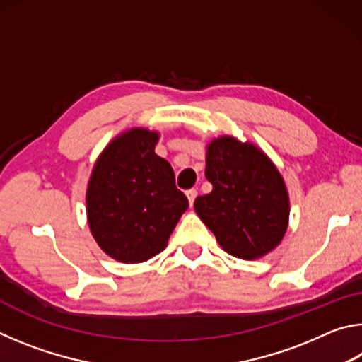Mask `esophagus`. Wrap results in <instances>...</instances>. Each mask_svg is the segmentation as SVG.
I'll use <instances>...</instances> for the list:
<instances>
[{
    "label": "esophagus",
    "mask_w": 362,
    "mask_h": 362,
    "mask_svg": "<svg viewBox=\"0 0 362 362\" xmlns=\"http://www.w3.org/2000/svg\"><path fill=\"white\" fill-rule=\"evenodd\" d=\"M196 196H198V192H196L194 188L188 189V192H187V198H188V203H189V206H193L194 199H196Z\"/></svg>",
    "instance_id": "1"
}]
</instances>
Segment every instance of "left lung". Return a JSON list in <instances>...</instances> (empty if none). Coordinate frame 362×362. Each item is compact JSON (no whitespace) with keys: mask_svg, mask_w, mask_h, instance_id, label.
<instances>
[{"mask_svg":"<svg viewBox=\"0 0 362 362\" xmlns=\"http://www.w3.org/2000/svg\"><path fill=\"white\" fill-rule=\"evenodd\" d=\"M204 174L212 192L194 199V211L220 247L240 259L272 252L289 225V194L272 159L223 136L207 145Z\"/></svg>","mask_w":362,"mask_h":362,"instance_id":"left-lung-1","label":"left lung"}]
</instances>
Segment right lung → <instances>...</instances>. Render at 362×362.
<instances>
[{"label":"right lung","mask_w":362,"mask_h":362,"mask_svg":"<svg viewBox=\"0 0 362 362\" xmlns=\"http://www.w3.org/2000/svg\"><path fill=\"white\" fill-rule=\"evenodd\" d=\"M158 139L144 127L119 134L97 158L88 183L90 233L103 252L122 263L163 252L188 207L170 164L155 153Z\"/></svg>","instance_id":"1"}]
</instances>
